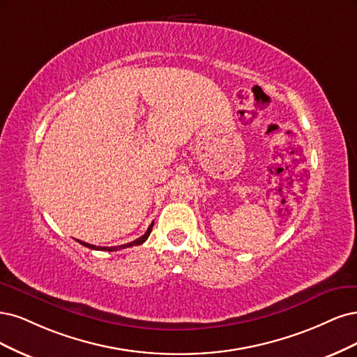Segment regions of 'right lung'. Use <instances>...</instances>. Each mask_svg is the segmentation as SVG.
I'll list each match as a JSON object with an SVG mask.
<instances>
[{
    "label": "right lung",
    "instance_id": "right-lung-1",
    "mask_svg": "<svg viewBox=\"0 0 357 357\" xmlns=\"http://www.w3.org/2000/svg\"><path fill=\"white\" fill-rule=\"evenodd\" d=\"M153 225H154V222H151V225L148 227V229H146V233L144 234V236H141L139 238H136V240H133V241H130V243H126V245H121V246H111V248H105V246H95V245H90V243H86V241H82V240H77L79 245H83V246H86V248H89V249H95V250H108V252H114V250H119V249H126V248H130V246H137V245H142L144 241L149 237V234H151V229H153Z\"/></svg>",
    "mask_w": 357,
    "mask_h": 357
}]
</instances>
